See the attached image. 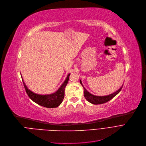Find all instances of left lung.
Wrapping results in <instances>:
<instances>
[{
    "label": "left lung",
    "mask_w": 146,
    "mask_h": 146,
    "mask_svg": "<svg viewBox=\"0 0 146 146\" xmlns=\"http://www.w3.org/2000/svg\"><path fill=\"white\" fill-rule=\"evenodd\" d=\"M80 81L81 84L83 87V88H84V95L86 99L90 103L94 104V105H100V104L105 103L108 102V101L110 100L111 99H113L115 96H116L121 92V90L123 86H122V87L119 90H117L116 92H115L112 94H110L109 95L105 96H95L91 93H90L86 89V88L84 87V86L82 85L81 81L80 80Z\"/></svg>",
    "instance_id": "left-lung-1"
}]
</instances>
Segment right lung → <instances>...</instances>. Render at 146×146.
I'll list each match as a JSON object with an SVG mask.
<instances>
[{
	"label": "right lung",
	"mask_w": 146,
	"mask_h": 146,
	"mask_svg": "<svg viewBox=\"0 0 146 146\" xmlns=\"http://www.w3.org/2000/svg\"><path fill=\"white\" fill-rule=\"evenodd\" d=\"M71 74H69L63 84L61 85L59 88L56 92L50 94L41 95L33 93L30 90L25 84L23 80L24 86L25 89V91L29 98L38 105L47 108H57L62 103L64 100L65 96V88L68 84L69 78V75Z\"/></svg>",
	"instance_id": "1"
}]
</instances>
